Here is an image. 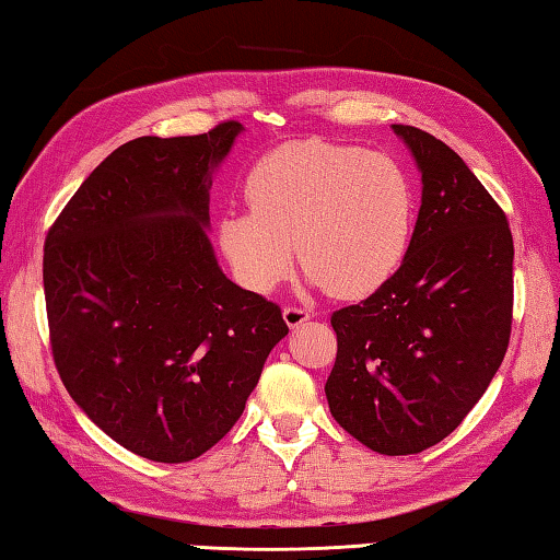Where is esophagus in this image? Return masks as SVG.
I'll return each mask as SVG.
<instances>
[{
  "mask_svg": "<svg viewBox=\"0 0 560 560\" xmlns=\"http://www.w3.org/2000/svg\"><path fill=\"white\" fill-rule=\"evenodd\" d=\"M282 319H285V325L290 329H295L300 325H305V322L310 319V312L300 310V307H285V310H282Z\"/></svg>",
  "mask_w": 560,
  "mask_h": 560,
  "instance_id": "1",
  "label": "esophagus"
}]
</instances>
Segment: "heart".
Returning a JSON list of instances; mask_svg holds the SVG:
<instances>
[{"mask_svg": "<svg viewBox=\"0 0 560 560\" xmlns=\"http://www.w3.org/2000/svg\"><path fill=\"white\" fill-rule=\"evenodd\" d=\"M253 209L219 223V243L245 288L268 292L295 265L312 288L357 300L404 262L418 221L413 176L394 154L325 140L280 144L248 176Z\"/></svg>", "mask_w": 560, "mask_h": 560, "instance_id": "b5f03b06", "label": "heart"}]
</instances>
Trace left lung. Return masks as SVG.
<instances>
[{"instance_id": "1", "label": "left lung", "mask_w": 560, "mask_h": 560, "mask_svg": "<svg viewBox=\"0 0 560 560\" xmlns=\"http://www.w3.org/2000/svg\"><path fill=\"white\" fill-rule=\"evenodd\" d=\"M420 172V211L400 268L331 315L325 394L337 423L381 455H416L463 423L502 366L514 300L506 215L463 156L394 125Z\"/></svg>"}]
</instances>
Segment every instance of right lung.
I'll return each mask as SVG.
<instances>
[{"mask_svg": "<svg viewBox=\"0 0 560 560\" xmlns=\"http://www.w3.org/2000/svg\"><path fill=\"white\" fill-rule=\"evenodd\" d=\"M241 122L137 137L81 184L46 235L58 374L130 453L189 463L229 433L288 335L280 307L225 278L209 189Z\"/></svg>", "mask_w": 560, "mask_h": 560, "instance_id": "add662e5", "label": "right lung"}]
</instances>
